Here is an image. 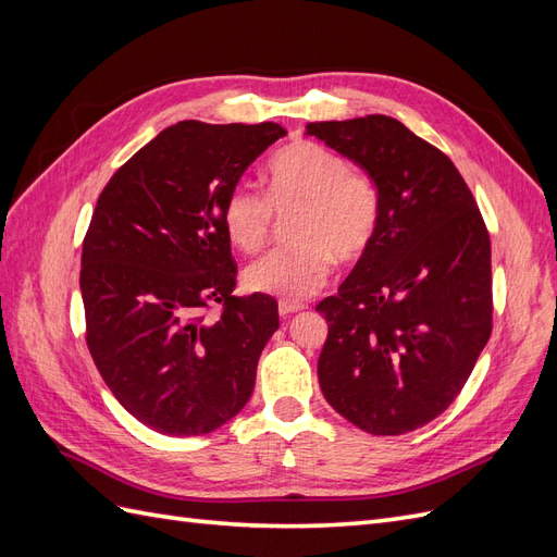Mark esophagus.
I'll list each match as a JSON object with an SVG mask.
<instances>
[{
    "label": "esophagus",
    "mask_w": 557,
    "mask_h": 557,
    "mask_svg": "<svg viewBox=\"0 0 557 557\" xmlns=\"http://www.w3.org/2000/svg\"><path fill=\"white\" fill-rule=\"evenodd\" d=\"M301 309H305V305H297V301H278V313L283 318H288V315H293V313H297Z\"/></svg>",
    "instance_id": "1"
}]
</instances>
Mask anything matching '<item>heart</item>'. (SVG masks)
<instances>
[{
    "instance_id": "heart-1",
    "label": "heart",
    "mask_w": 557,
    "mask_h": 557,
    "mask_svg": "<svg viewBox=\"0 0 557 557\" xmlns=\"http://www.w3.org/2000/svg\"><path fill=\"white\" fill-rule=\"evenodd\" d=\"M290 239L252 262L244 281L252 293L301 301L330 281L334 258L352 262L372 246L381 221L374 178L336 150L309 139L285 146L267 170V193L239 183L227 195L223 225L230 242L258 252L272 239L276 215L288 218Z\"/></svg>"
}]
</instances>
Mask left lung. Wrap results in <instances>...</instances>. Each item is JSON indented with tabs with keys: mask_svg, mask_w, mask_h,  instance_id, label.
<instances>
[{
	"mask_svg": "<svg viewBox=\"0 0 557 557\" xmlns=\"http://www.w3.org/2000/svg\"><path fill=\"white\" fill-rule=\"evenodd\" d=\"M307 134L381 193L372 246L315 307L327 320L320 391L369 434L413 432L450 407L491 339V234L458 166L395 117L309 123Z\"/></svg>",
	"mask_w": 557,
	"mask_h": 557,
	"instance_id": "left-lung-1",
	"label": "left lung"
}]
</instances>
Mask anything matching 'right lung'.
I'll use <instances>...</instances> for the list:
<instances>
[{
  "label": "right lung",
  "instance_id": "right-lung-1",
  "mask_svg": "<svg viewBox=\"0 0 557 557\" xmlns=\"http://www.w3.org/2000/svg\"><path fill=\"white\" fill-rule=\"evenodd\" d=\"M285 129L181 121L104 185L83 239L86 344L113 397L160 434H209L256 387L278 305L237 297L227 195ZM222 307L215 319L206 311Z\"/></svg>",
  "mask_w": 557,
  "mask_h": 557
}]
</instances>
